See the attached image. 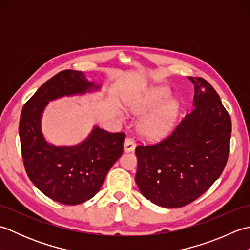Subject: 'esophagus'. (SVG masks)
<instances>
[{
  "label": "esophagus",
  "mask_w": 250,
  "mask_h": 250,
  "mask_svg": "<svg viewBox=\"0 0 250 250\" xmlns=\"http://www.w3.org/2000/svg\"><path fill=\"white\" fill-rule=\"evenodd\" d=\"M125 152H130V151H133L135 149V142L134 140L132 139V137H126L125 140Z\"/></svg>",
  "instance_id": "esophagus-1"
}]
</instances>
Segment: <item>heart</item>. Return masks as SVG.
I'll list each match as a JSON object with an SVG mask.
<instances>
[{"instance_id":"obj_1","label":"heart","mask_w":250,"mask_h":250,"mask_svg":"<svg viewBox=\"0 0 250 250\" xmlns=\"http://www.w3.org/2000/svg\"><path fill=\"white\" fill-rule=\"evenodd\" d=\"M168 97L169 94L166 89H153L139 103L132 106V109L136 114H144L146 111L157 107L158 105L168 99ZM177 109L176 103L169 101L146 116L140 125L143 135L147 137H159L167 133V131L172 128L175 119H176Z\"/></svg>"}]
</instances>
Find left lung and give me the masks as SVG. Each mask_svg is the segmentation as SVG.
<instances>
[{
	"label": "left lung",
	"mask_w": 250,
	"mask_h": 250,
	"mask_svg": "<svg viewBox=\"0 0 250 250\" xmlns=\"http://www.w3.org/2000/svg\"><path fill=\"white\" fill-rule=\"evenodd\" d=\"M194 83V108L156 144L136 147L135 182L159 206L190 204L218 178L230 152L231 118L216 90L201 77Z\"/></svg>",
	"instance_id": "1"
}]
</instances>
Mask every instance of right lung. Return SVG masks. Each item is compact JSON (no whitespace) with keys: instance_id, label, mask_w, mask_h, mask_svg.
<instances>
[{"instance_id":"1","label":"right lung","mask_w":250,"mask_h":250,"mask_svg":"<svg viewBox=\"0 0 250 250\" xmlns=\"http://www.w3.org/2000/svg\"><path fill=\"white\" fill-rule=\"evenodd\" d=\"M98 86L83 72L65 70L51 77L23 105L19 136L23 166L31 182L48 198L77 205L97 194L110 167L124 151V132L95 126L88 139L72 147H56L44 139L41 117L48 101L84 93Z\"/></svg>"}]
</instances>
